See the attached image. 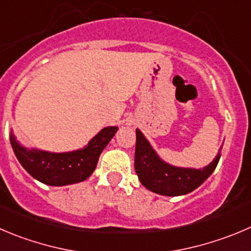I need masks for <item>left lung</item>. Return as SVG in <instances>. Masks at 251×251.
<instances>
[{"label":"left lung","instance_id":"left-lung-1","mask_svg":"<svg viewBox=\"0 0 251 251\" xmlns=\"http://www.w3.org/2000/svg\"><path fill=\"white\" fill-rule=\"evenodd\" d=\"M135 173L140 183L157 195L182 196L192 192L212 175L221 159L223 145L212 163L204 168H178L164 161L140 129L135 130Z\"/></svg>","mask_w":251,"mask_h":251}]
</instances>
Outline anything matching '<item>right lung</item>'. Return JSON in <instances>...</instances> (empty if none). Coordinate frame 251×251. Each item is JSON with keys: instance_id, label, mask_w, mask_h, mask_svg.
Here are the masks:
<instances>
[{"instance_id": "right-lung-1", "label": "right lung", "mask_w": 251, "mask_h": 251, "mask_svg": "<svg viewBox=\"0 0 251 251\" xmlns=\"http://www.w3.org/2000/svg\"><path fill=\"white\" fill-rule=\"evenodd\" d=\"M118 127L100 130L87 145L66 152H51L35 148H25L11 130L9 142L21 165L35 180L49 186H66L85 181L92 175L97 161Z\"/></svg>"}]
</instances>
